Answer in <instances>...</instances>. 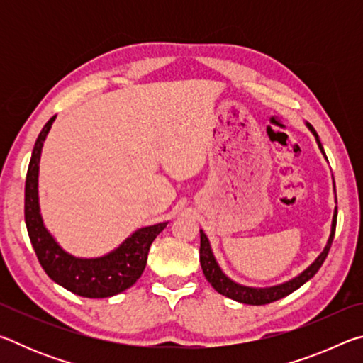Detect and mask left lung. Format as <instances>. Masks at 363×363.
Instances as JSON below:
<instances>
[{
  "mask_svg": "<svg viewBox=\"0 0 363 363\" xmlns=\"http://www.w3.org/2000/svg\"><path fill=\"white\" fill-rule=\"evenodd\" d=\"M307 128H309L312 134L315 136L318 149H320V152L325 155L323 147L320 144V139H318V134L315 133L314 128L309 125V123H307ZM335 192H336V189H335ZM336 216H337V208H335L333 220H331V232H330L328 242H327V245H325L322 253L317 256V259L312 262L306 270H303L298 277L288 280V281H285V284L267 286V288L245 286V285L237 284V281H233L227 277V275L223 272V269L219 267L216 257H214V255H213L210 240H208L205 232L200 230V264H201V269H203L205 277L208 281H210L214 290L223 294V296H227L233 301H238V303H243V304L262 306V304H269V303H274V301L285 298V296H288V294H291L293 291H296L299 286H303L307 280H311L312 277H314V275L317 274V270L322 267L323 261L327 259L330 247H331V243H333V237H335Z\"/></svg>",
  "mask_w": 363,
  "mask_h": 363,
  "instance_id": "left-lung-1",
  "label": "left lung"
}]
</instances>
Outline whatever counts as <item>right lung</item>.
<instances>
[{
  "mask_svg": "<svg viewBox=\"0 0 363 363\" xmlns=\"http://www.w3.org/2000/svg\"><path fill=\"white\" fill-rule=\"evenodd\" d=\"M56 115L43 128L30 158L26 179V224L36 257L49 275L65 290L83 298H110L136 284L143 275L150 245L168 223L143 227L108 255L83 259L67 253L43 224L38 203V171L43 143Z\"/></svg>",
  "mask_w": 363,
  "mask_h": 363,
  "instance_id": "add662e5",
  "label": "right lung"
}]
</instances>
